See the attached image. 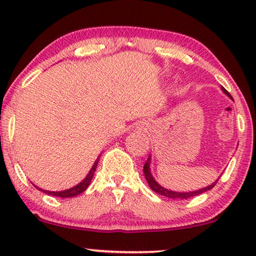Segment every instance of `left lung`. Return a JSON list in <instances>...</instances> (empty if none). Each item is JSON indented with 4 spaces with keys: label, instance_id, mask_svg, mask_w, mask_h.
Returning <instances> with one entry per match:
<instances>
[{
    "label": "left lung",
    "instance_id": "8db88e82",
    "mask_svg": "<svg viewBox=\"0 0 256 256\" xmlns=\"http://www.w3.org/2000/svg\"><path fill=\"white\" fill-rule=\"evenodd\" d=\"M222 90L224 93L226 94L227 96L230 98L232 99V96H230V94L227 92V90L224 88L222 86ZM150 163H152V155H149L148 160H146V162L144 164V166H143V172H144V177L146 182H148L150 188H152V191H155L156 194H158L160 196H164V197H168V198H172V199H188V198H192L194 197V196H198L200 194H204V192L211 190L212 188H214V185L216 184V180L214 183H212L211 185H208V186L206 188H199V190H194V191H188V192H178V191H172V190H168V188H163L162 185H160L157 183L155 178L152 174V170H150Z\"/></svg>",
    "mask_w": 256,
    "mask_h": 256
}]
</instances>
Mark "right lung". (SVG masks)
Masks as SVG:
<instances>
[{"mask_svg": "<svg viewBox=\"0 0 256 256\" xmlns=\"http://www.w3.org/2000/svg\"><path fill=\"white\" fill-rule=\"evenodd\" d=\"M100 157V156H99ZM99 157H98L96 162H94L92 169L90 170V172L87 174V176L84 178V180L80 182L79 184H76V186H73L71 188H68V190H64V191H48V190H43V188L36 186L38 190L45 192V194H51V196H54V197H60V198H71V197H76V196H78L80 194H82L84 191L86 190L87 188H88V185L90 184V180H92V178L94 176V172H96V169L98 166V163H99Z\"/></svg>", "mask_w": 256, "mask_h": 256, "instance_id": "right-lung-1", "label": "right lung"}]
</instances>
